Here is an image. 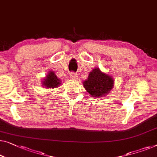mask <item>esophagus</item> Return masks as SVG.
Returning a JSON list of instances; mask_svg holds the SVG:
<instances>
[{"instance_id":"1","label":"esophagus","mask_w":157,"mask_h":157,"mask_svg":"<svg viewBox=\"0 0 157 157\" xmlns=\"http://www.w3.org/2000/svg\"><path fill=\"white\" fill-rule=\"evenodd\" d=\"M70 77H71V79H76L78 78V76H77V74L76 73H74V72H71V73L70 74Z\"/></svg>"}]
</instances>
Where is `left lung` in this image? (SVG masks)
<instances>
[{
	"mask_svg": "<svg viewBox=\"0 0 157 157\" xmlns=\"http://www.w3.org/2000/svg\"><path fill=\"white\" fill-rule=\"evenodd\" d=\"M114 86V80L110 75L95 68L83 81L84 88L92 97L101 98L110 93Z\"/></svg>",
	"mask_w": 157,
	"mask_h": 157,
	"instance_id": "8db88e82",
	"label": "left lung"
}]
</instances>
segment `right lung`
I'll use <instances>...</instances> for the list:
<instances>
[{"instance_id": "right-lung-1", "label": "right lung", "mask_w": 157, "mask_h": 157, "mask_svg": "<svg viewBox=\"0 0 157 157\" xmlns=\"http://www.w3.org/2000/svg\"><path fill=\"white\" fill-rule=\"evenodd\" d=\"M42 86L47 88H57L61 84L60 79L57 78L54 71H49V74L42 81Z\"/></svg>"}]
</instances>
